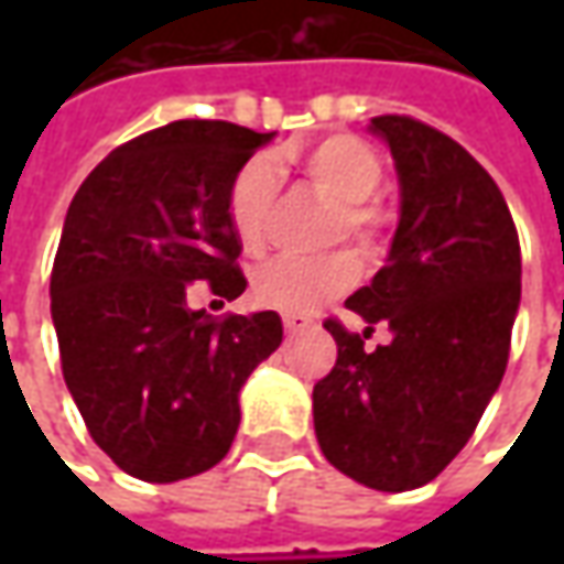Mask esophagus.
Masks as SVG:
<instances>
[{
  "mask_svg": "<svg viewBox=\"0 0 564 564\" xmlns=\"http://www.w3.org/2000/svg\"><path fill=\"white\" fill-rule=\"evenodd\" d=\"M282 326H285V333H289V336H297V333H304V329L311 326V319H307V316L289 314L285 319H282Z\"/></svg>",
  "mask_w": 564,
  "mask_h": 564,
  "instance_id": "34e87169",
  "label": "esophagus"
}]
</instances>
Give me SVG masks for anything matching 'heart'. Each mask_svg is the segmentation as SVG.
I'll list each match as a JSON object with an SVG mask.
<instances>
[{"label":"heart","instance_id":"b5f03b06","mask_svg":"<svg viewBox=\"0 0 564 564\" xmlns=\"http://www.w3.org/2000/svg\"><path fill=\"white\" fill-rule=\"evenodd\" d=\"M307 182L338 200L333 238H355L367 245L379 228V209L370 200L382 185V163L377 150L358 138L336 134L314 143L297 156ZM279 200V172L267 160H250L228 187V219L238 241L257 250L270 235L272 213ZM358 275L348 253L329 257H275L250 279V297L263 311L279 314H311L323 301L341 294Z\"/></svg>","mask_w":564,"mask_h":564}]
</instances>
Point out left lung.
<instances>
[{
	"label": "left lung",
	"instance_id": "8db88e82",
	"mask_svg": "<svg viewBox=\"0 0 564 564\" xmlns=\"http://www.w3.org/2000/svg\"><path fill=\"white\" fill-rule=\"evenodd\" d=\"M399 172V228L386 267L351 294L364 336L336 319V367L314 386L326 462L379 492L430 484L465 448L509 364L521 304V248L509 204L462 143L379 116ZM393 338L362 348L372 326Z\"/></svg>",
	"mask_w": 564,
	"mask_h": 564
}]
</instances>
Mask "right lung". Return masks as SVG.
<instances>
[{
    "label": "right lung",
    "mask_w": 564,
    "mask_h": 564,
    "mask_svg": "<svg viewBox=\"0 0 564 564\" xmlns=\"http://www.w3.org/2000/svg\"><path fill=\"white\" fill-rule=\"evenodd\" d=\"M275 138L231 121H172L112 150L77 187L53 263L65 386L94 443L147 484L219 465L241 386L282 345L275 311L209 316L187 285L245 292L228 187Z\"/></svg>",
    "instance_id": "1"
}]
</instances>
